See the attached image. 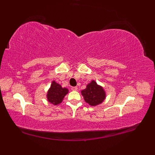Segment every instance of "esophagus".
Returning a JSON list of instances; mask_svg holds the SVG:
<instances>
[{"instance_id":"obj_1","label":"esophagus","mask_w":155,"mask_h":155,"mask_svg":"<svg viewBox=\"0 0 155 155\" xmlns=\"http://www.w3.org/2000/svg\"><path fill=\"white\" fill-rule=\"evenodd\" d=\"M72 91H78V87H72L71 88Z\"/></svg>"}]
</instances>
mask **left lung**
Returning <instances> with one entry per match:
<instances>
[{
  "instance_id": "obj_1",
  "label": "left lung",
  "mask_w": 155,
  "mask_h": 155,
  "mask_svg": "<svg viewBox=\"0 0 155 155\" xmlns=\"http://www.w3.org/2000/svg\"><path fill=\"white\" fill-rule=\"evenodd\" d=\"M85 102L91 106L101 104L106 98V92L101 85H97L94 80L87 84L86 88L81 91Z\"/></svg>"
}]
</instances>
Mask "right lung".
<instances>
[{
    "mask_svg": "<svg viewBox=\"0 0 155 155\" xmlns=\"http://www.w3.org/2000/svg\"><path fill=\"white\" fill-rule=\"evenodd\" d=\"M68 93V89L62 87L60 84L52 81L50 87L46 94V98L49 103L54 105H58L61 103L64 96Z\"/></svg>",
    "mask_w": 155,
    "mask_h": 155,
    "instance_id": "obj_1",
    "label": "right lung"
}]
</instances>
